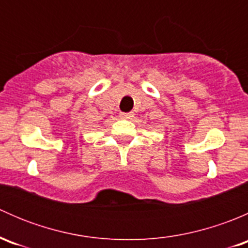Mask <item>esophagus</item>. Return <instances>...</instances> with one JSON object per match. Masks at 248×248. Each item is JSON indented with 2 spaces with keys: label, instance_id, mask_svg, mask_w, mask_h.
I'll return each instance as SVG.
<instances>
[{
  "label": "esophagus",
  "instance_id": "1",
  "mask_svg": "<svg viewBox=\"0 0 248 248\" xmlns=\"http://www.w3.org/2000/svg\"><path fill=\"white\" fill-rule=\"evenodd\" d=\"M120 116H121L122 119H132V117L134 116V114L133 112H121Z\"/></svg>",
  "mask_w": 248,
  "mask_h": 248
}]
</instances>
